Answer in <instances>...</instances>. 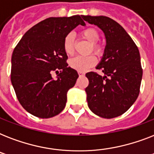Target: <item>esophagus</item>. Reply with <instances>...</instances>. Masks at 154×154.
Instances as JSON below:
<instances>
[{"instance_id":"obj_1","label":"esophagus","mask_w":154,"mask_h":154,"mask_svg":"<svg viewBox=\"0 0 154 154\" xmlns=\"http://www.w3.org/2000/svg\"><path fill=\"white\" fill-rule=\"evenodd\" d=\"M78 74H79V76H85V72H78Z\"/></svg>"}]
</instances>
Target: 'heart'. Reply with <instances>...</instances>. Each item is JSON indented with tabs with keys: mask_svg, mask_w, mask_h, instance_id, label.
Masks as SVG:
<instances>
[{
	"mask_svg": "<svg viewBox=\"0 0 154 154\" xmlns=\"http://www.w3.org/2000/svg\"><path fill=\"white\" fill-rule=\"evenodd\" d=\"M82 37L91 44L90 52H93L97 57H101L104 54V46L97 43L100 39V33L94 28H88L81 32ZM63 49L68 56H72L74 53V40L72 34H68L64 39ZM97 59L94 55L87 57H76L69 60V66L78 72H86L90 68L96 65Z\"/></svg>",
	"mask_w": 154,
	"mask_h": 154,
	"instance_id": "obj_1",
	"label": "heart"
}]
</instances>
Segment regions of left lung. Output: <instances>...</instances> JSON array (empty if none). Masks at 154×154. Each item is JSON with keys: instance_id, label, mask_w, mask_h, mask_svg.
I'll use <instances>...</instances> for the list:
<instances>
[{"instance_id": "left-lung-1", "label": "left lung", "mask_w": 154, "mask_h": 154, "mask_svg": "<svg viewBox=\"0 0 154 154\" xmlns=\"http://www.w3.org/2000/svg\"><path fill=\"white\" fill-rule=\"evenodd\" d=\"M85 21L97 25L106 38V46L97 72H87L88 106L103 118H113L125 112L140 93L142 68L137 46L122 25L105 16H83Z\"/></svg>"}]
</instances>
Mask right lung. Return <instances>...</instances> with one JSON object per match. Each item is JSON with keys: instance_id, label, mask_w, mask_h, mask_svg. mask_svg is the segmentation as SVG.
<instances>
[{"instance_id": "add662e5", "label": "right lung", "mask_w": 154, "mask_h": 154, "mask_svg": "<svg viewBox=\"0 0 154 154\" xmlns=\"http://www.w3.org/2000/svg\"><path fill=\"white\" fill-rule=\"evenodd\" d=\"M79 25H85L79 15L47 18L28 30L13 50L12 85L20 105L35 117H53L65 107L68 90L79 76L68 66L63 42Z\"/></svg>"}]
</instances>
